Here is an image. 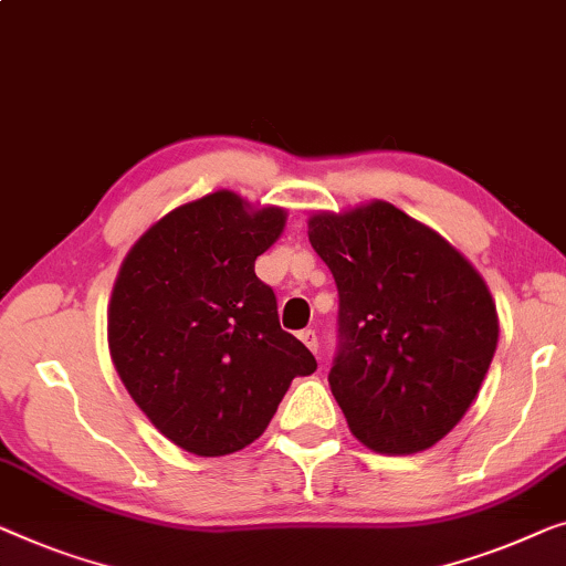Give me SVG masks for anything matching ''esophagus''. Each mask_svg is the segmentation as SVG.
I'll return each mask as SVG.
<instances>
[{"label": "esophagus", "mask_w": 566, "mask_h": 566, "mask_svg": "<svg viewBox=\"0 0 566 566\" xmlns=\"http://www.w3.org/2000/svg\"><path fill=\"white\" fill-rule=\"evenodd\" d=\"M298 337H301V342L306 344V347H308L311 352H316V349H318V337H316V332H314V329H303V332L298 334Z\"/></svg>", "instance_id": "obj_1"}]
</instances>
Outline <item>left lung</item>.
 Masks as SVG:
<instances>
[{
	"instance_id": "8db88e82",
	"label": "left lung",
	"mask_w": 566,
	"mask_h": 566,
	"mask_svg": "<svg viewBox=\"0 0 566 566\" xmlns=\"http://www.w3.org/2000/svg\"><path fill=\"white\" fill-rule=\"evenodd\" d=\"M308 242L339 291L329 385L365 447L413 454L472 406L497 347L478 270L388 201L314 214Z\"/></svg>"
}]
</instances>
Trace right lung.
<instances>
[{"instance_id":"obj_1","label":"right lung","mask_w":566,"mask_h":566,"mask_svg":"<svg viewBox=\"0 0 566 566\" xmlns=\"http://www.w3.org/2000/svg\"><path fill=\"white\" fill-rule=\"evenodd\" d=\"M283 227V209L217 191L155 222L119 268L112 363L155 429L186 452H240L268 429L291 380L316 370L255 275Z\"/></svg>"}]
</instances>
